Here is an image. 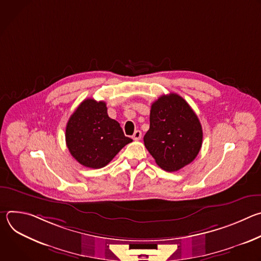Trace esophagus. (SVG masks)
I'll list each match as a JSON object with an SVG mask.
<instances>
[{"instance_id": "obj_1", "label": "esophagus", "mask_w": 261, "mask_h": 261, "mask_svg": "<svg viewBox=\"0 0 261 261\" xmlns=\"http://www.w3.org/2000/svg\"><path fill=\"white\" fill-rule=\"evenodd\" d=\"M141 131L140 130H136L135 132H134V134L132 135V138L134 139V140H139L140 138H141Z\"/></svg>"}]
</instances>
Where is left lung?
<instances>
[{
    "label": "left lung",
    "instance_id": "left-lung-1",
    "mask_svg": "<svg viewBox=\"0 0 261 261\" xmlns=\"http://www.w3.org/2000/svg\"><path fill=\"white\" fill-rule=\"evenodd\" d=\"M146 150L166 171L190 164L202 144L201 124L185 99L163 95L151 106L150 129L143 137Z\"/></svg>",
    "mask_w": 261,
    "mask_h": 261
}]
</instances>
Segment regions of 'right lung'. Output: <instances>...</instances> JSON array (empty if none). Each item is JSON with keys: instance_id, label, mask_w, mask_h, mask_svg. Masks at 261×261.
<instances>
[{"instance_id": "obj_1", "label": "right lung", "mask_w": 261, "mask_h": 261, "mask_svg": "<svg viewBox=\"0 0 261 261\" xmlns=\"http://www.w3.org/2000/svg\"><path fill=\"white\" fill-rule=\"evenodd\" d=\"M131 141L120 124L108 117L106 103L92 98L80 104L66 126L70 154L89 168L104 167Z\"/></svg>"}]
</instances>
